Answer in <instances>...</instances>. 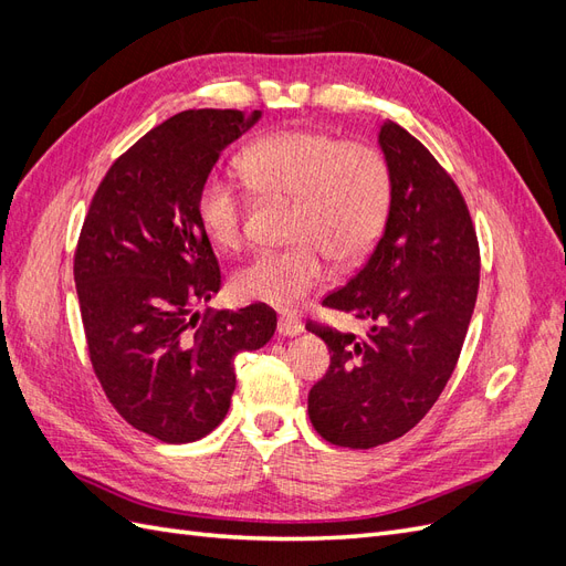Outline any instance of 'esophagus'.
Listing matches in <instances>:
<instances>
[{
    "mask_svg": "<svg viewBox=\"0 0 566 566\" xmlns=\"http://www.w3.org/2000/svg\"><path fill=\"white\" fill-rule=\"evenodd\" d=\"M300 333H304V325L300 321H293V318H281L279 321V335L295 337Z\"/></svg>",
    "mask_w": 566,
    "mask_h": 566,
    "instance_id": "obj_1",
    "label": "esophagus"
}]
</instances>
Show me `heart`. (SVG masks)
I'll return each mask as SVG.
<instances>
[{
	"instance_id": "heart-1",
	"label": "heart",
	"mask_w": 566,
	"mask_h": 566,
	"mask_svg": "<svg viewBox=\"0 0 566 566\" xmlns=\"http://www.w3.org/2000/svg\"><path fill=\"white\" fill-rule=\"evenodd\" d=\"M238 169L252 193L293 202L287 238L295 245L254 254L235 273V293L248 302L295 312L328 279V256L358 262L387 224L389 167L373 146L314 129H279L250 144ZM196 212L219 250L243 245L248 205L233 184L205 179Z\"/></svg>"
}]
</instances>
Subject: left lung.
<instances>
[{"mask_svg": "<svg viewBox=\"0 0 566 566\" xmlns=\"http://www.w3.org/2000/svg\"><path fill=\"white\" fill-rule=\"evenodd\" d=\"M378 144L391 179L385 233L364 269L323 300L370 321L364 339L312 323L331 366L310 391L314 430L373 449L427 416L458 364L479 290V243L460 188L397 123Z\"/></svg>", "mask_w": 566, "mask_h": 566, "instance_id": "1", "label": "left lung"}]
</instances>
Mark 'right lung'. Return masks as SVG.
<instances>
[{
  "label": "right lung",
  "instance_id": "add662e5",
  "mask_svg": "<svg viewBox=\"0 0 566 566\" xmlns=\"http://www.w3.org/2000/svg\"><path fill=\"white\" fill-rule=\"evenodd\" d=\"M262 111H184L144 134L98 184L75 250L90 358L108 401L165 443L210 434L235 389L238 352L264 347L276 312H193L221 287L196 200L219 153Z\"/></svg>",
  "mask_w": 566,
  "mask_h": 566
}]
</instances>
